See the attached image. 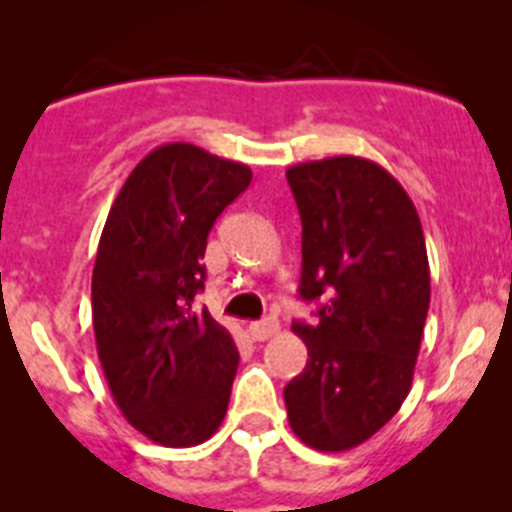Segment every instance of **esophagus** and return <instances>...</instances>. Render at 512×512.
<instances>
[{"instance_id":"obj_1","label":"esophagus","mask_w":512,"mask_h":512,"mask_svg":"<svg viewBox=\"0 0 512 512\" xmlns=\"http://www.w3.org/2000/svg\"><path fill=\"white\" fill-rule=\"evenodd\" d=\"M276 332H279V322L276 320H261V322H251V325H248V337H251V340H256V342H264V340H269V337H274Z\"/></svg>"}]
</instances>
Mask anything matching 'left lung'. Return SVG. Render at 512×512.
Returning a JSON list of instances; mask_svg holds the SVG:
<instances>
[{"instance_id":"8db88e82","label":"left lung","mask_w":512,"mask_h":512,"mask_svg":"<svg viewBox=\"0 0 512 512\" xmlns=\"http://www.w3.org/2000/svg\"><path fill=\"white\" fill-rule=\"evenodd\" d=\"M287 180L302 218L299 297L325 302L312 325H292L309 360L284 403L307 447L342 452L411 391L431 297L424 231L406 190L370 159L294 164Z\"/></svg>"}]
</instances>
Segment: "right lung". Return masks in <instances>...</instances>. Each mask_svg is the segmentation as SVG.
<instances>
[{"label":"right lung","instance_id":"1","mask_svg":"<svg viewBox=\"0 0 512 512\" xmlns=\"http://www.w3.org/2000/svg\"><path fill=\"white\" fill-rule=\"evenodd\" d=\"M251 170L195 144L157 147L131 170L98 241L91 281L98 360L126 421L164 447L218 431L238 350L208 309V233Z\"/></svg>","mask_w":512,"mask_h":512}]
</instances>
